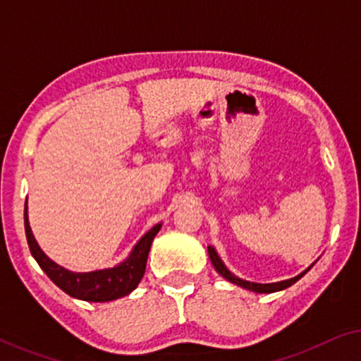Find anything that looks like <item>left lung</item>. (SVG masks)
Instances as JSON below:
<instances>
[{"mask_svg":"<svg viewBox=\"0 0 361 361\" xmlns=\"http://www.w3.org/2000/svg\"><path fill=\"white\" fill-rule=\"evenodd\" d=\"M209 256H210V261L212 264H214V268L216 269V273H219L221 278H225L226 281H230V283H233L236 286H240V288L243 289H248V290H253V293H258V294H271V293H278V290H284L288 289L289 286H293L294 283H298V281L302 278V276L307 273V271L312 268L314 263L309 266L307 269H304L302 273L294 276V278L290 279H284V281H279V283H268V284H259V283H250V281H245L238 278V276H235L231 271L226 268L224 261H221V258L219 256V253H216V250L214 248V246H209Z\"/></svg>","mask_w":361,"mask_h":361,"instance_id":"1","label":"left lung"}]
</instances>
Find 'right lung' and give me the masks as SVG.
Here are the masks:
<instances>
[{"label":"right lung","instance_id":"right-lung-1","mask_svg":"<svg viewBox=\"0 0 361 361\" xmlns=\"http://www.w3.org/2000/svg\"><path fill=\"white\" fill-rule=\"evenodd\" d=\"M161 226L162 224H157L151 230H147L133 246L130 255L113 268L77 273V271H71L57 264L41 250V246L34 238L31 225H29L27 202L24 205V228H26L27 245L34 259L57 288H61L71 298L87 300V302H110V300L125 298L137 288L145 276L151 243Z\"/></svg>","mask_w":361,"mask_h":361}]
</instances>
